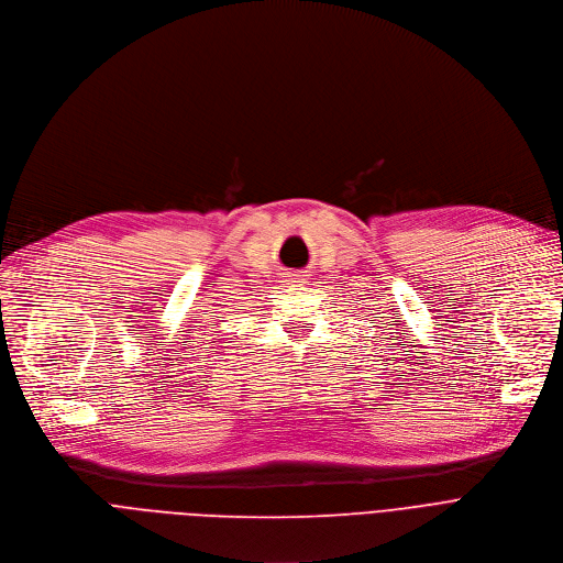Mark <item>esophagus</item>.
I'll return each instance as SVG.
<instances>
[{"instance_id": "1", "label": "esophagus", "mask_w": 563, "mask_h": 563, "mask_svg": "<svg viewBox=\"0 0 563 563\" xmlns=\"http://www.w3.org/2000/svg\"><path fill=\"white\" fill-rule=\"evenodd\" d=\"M301 277H303V275H301V273H299V271H292V273H286V282H290V284H292V282H301Z\"/></svg>"}]
</instances>
